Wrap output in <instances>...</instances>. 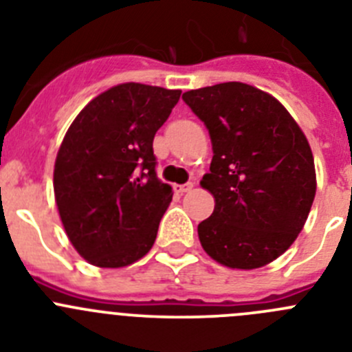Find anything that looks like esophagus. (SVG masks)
<instances>
[{
	"instance_id": "obj_1",
	"label": "esophagus",
	"mask_w": 352,
	"mask_h": 352,
	"mask_svg": "<svg viewBox=\"0 0 352 352\" xmlns=\"http://www.w3.org/2000/svg\"><path fill=\"white\" fill-rule=\"evenodd\" d=\"M192 188H194V183L192 182L185 183V185H174V192L176 194H185V192H190Z\"/></svg>"
}]
</instances>
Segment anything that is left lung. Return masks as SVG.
<instances>
[{"mask_svg": "<svg viewBox=\"0 0 352 352\" xmlns=\"http://www.w3.org/2000/svg\"><path fill=\"white\" fill-rule=\"evenodd\" d=\"M213 146L201 186L214 197L197 232L208 256L227 268L254 270L298 238L316 197V167L305 133L287 109L243 82L183 93Z\"/></svg>", "mask_w": 352, "mask_h": 352, "instance_id": "1", "label": "left lung"}]
</instances>
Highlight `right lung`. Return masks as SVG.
Returning <instances> with one entry per match:
<instances>
[{"label":"right lung","instance_id":"obj_1","mask_svg":"<svg viewBox=\"0 0 352 352\" xmlns=\"http://www.w3.org/2000/svg\"><path fill=\"white\" fill-rule=\"evenodd\" d=\"M179 89L118 84L77 114L54 164L65 232L88 263L121 268L144 257L173 188L157 176L153 139Z\"/></svg>","mask_w":352,"mask_h":352}]
</instances>
